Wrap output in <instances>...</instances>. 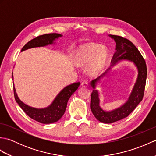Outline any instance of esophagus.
Listing matches in <instances>:
<instances>
[{
    "mask_svg": "<svg viewBox=\"0 0 156 156\" xmlns=\"http://www.w3.org/2000/svg\"><path fill=\"white\" fill-rule=\"evenodd\" d=\"M81 85H82V87H87L88 86V81L87 80H83L81 83Z\"/></svg>",
    "mask_w": 156,
    "mask_h": 156,
    "instance_id": "esophagus-1",
    "label": "esophagus"
}]
</instances>
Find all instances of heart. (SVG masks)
I'll use <instances>...</instances> for the list:
<instances>
[{"instance_id":"b5f03b06","label":"heart","mask_w":156,"mask_h":156,"mask_svg":"<svg viewBox=\"0 0 156 156\" xmlns=\"http://www.w3.org/2000/svg\"><path fill=\"white\" fill-rule=\"evenodd\" d=\"M108 57L107 49L98 44H88L78 49L75 61L77 65L86 66L90 74H97L105 67Z\"/></svg>"}]
</instances>
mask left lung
<instances>
[{
    "mask_svg": "<svg viewBox=\"0 0 156 156\" xmlns=\"http://www.w3.org/2000/svg\"><path fill=\"white\" fill-rule=\"evenodd\" d=\"M109 37L113 39L116 42V51L112 56L111 66L112 67L122 60L130 61L137 67L138 75L136 82L128 101L120 108L111 112H106L100 107V99L98 91L95 90V85L102 77L105 75L111 67L108 68L107 70L99 77L91 81V87L93 88L91 94V111L95 118L104 123H112L121 120L127 117L137 107L143 99L147 78V66L145 59L133 43L121 36L110 35Z\"/></svg>",
    "mask_w": 156,
    "mask_h": 156,
    "instance_id": "left-lung-1",
    "label": "left lung"
}]
</instances>
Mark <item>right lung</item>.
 Returning a JSON list of instances; mask_svg holds the SVG:
<instances>
[{
    "instance_id": "add662e5",
    "label": "right lung",
    "mask_w": 156,
    "mask_h": 156,
    "mask_svg": "<svg viewBox=\"0 0 156 156\" xmlns=\"http://www.w3.org/2000/svg\"><path fill=\"white\" fill-rule=\"evenodd\" d=\"M61 37H62V35L58 34H49L39 35L31 39L30 41L23 46L21 51L33 48L44 47L48 45H52L55 44L54 41L56 39ZM12 76L13 77L12 74ZM80 84V82H75L74 84L66 87L56 96L51 104L48 107L44 108L31 107L25 104L19 98L15 87H13V90H14L16 102L29 117L41 123L49 124L57 122L64 115L69 97L77 90Z\"/></svg>"
}]
</instances>
